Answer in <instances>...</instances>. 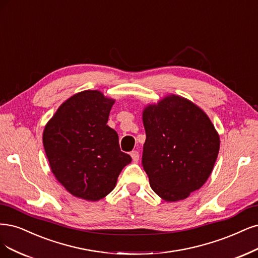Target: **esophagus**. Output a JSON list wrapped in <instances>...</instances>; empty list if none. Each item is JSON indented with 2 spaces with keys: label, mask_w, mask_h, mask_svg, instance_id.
Returning a JSON list of instances; mask_svg holds the SVG:
<instances>
[{
  "label": "esophagus",
  "mask_w": 258,
  "mask_h": 258,
  "mask_svg": "<svg viewBox=\"0 0 258 258\" xmlns=\"http://www.w3.org/2000/svg\"><path fill=\"white\" fill-rule=\"evenodd\" d=\"M130 156H131L132 160H133V161H135V162H138V161H139L140 154H139L138 150H132V152L130 153Z\"/></svg>",
  "instance_id": "obj_1"
}]
</instances>
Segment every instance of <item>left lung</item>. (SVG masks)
I'll return each mask as SVG.
<instances>
[{"label": "left lung", "instance_id": "8db88e82", "mask_svg": "<svg viewBox=\"0 0 258 258\" xmlns=\"http://www.w3.org/2000/svg\"><path fill=\"white\" fill-rule=\"evenodd\" d=\"M143 123L142 166L150 186L166 202L186 199L216 163L220 139L214 125L199 106L175 95L146 106Z\"/></svg>", "mask_w": 258, "mask_h": 258}]
</instances>
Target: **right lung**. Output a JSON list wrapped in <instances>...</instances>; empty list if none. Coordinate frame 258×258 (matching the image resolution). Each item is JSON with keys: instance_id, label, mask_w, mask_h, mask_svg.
<instances>
[{"instance_id": "1", "label": "right lung", "mask_w": 258, "mask_h": 258, "mask_svg": "<svg viewBox=\"0 0 258 258\" xmlns=\"http://www.w3.org/2000/svg\"><path fill=\"white\" fill-rule=\"evenodd\" d=\"M113 103L98 91L81 92L59 106L43 130L52 173L77 198H104L132 160L120 150L116 131L106 125Z\"/></svg>"}]
</instances>
